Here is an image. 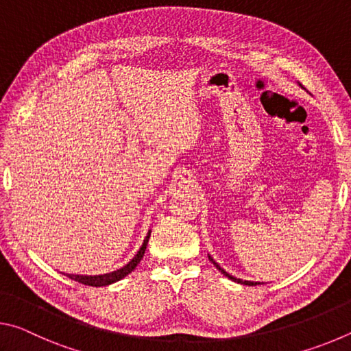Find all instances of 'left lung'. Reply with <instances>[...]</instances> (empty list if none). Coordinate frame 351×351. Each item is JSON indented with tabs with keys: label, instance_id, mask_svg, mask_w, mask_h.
<instances>
[{
	"label": "left lung",
	"instance_id": "1",
	"mask_svg": "<svg viewBox=\"0 0 351 351\" xmlns=\"http://www.w3.org/2000/svg\"><path fill=\"white\" fill-rule=\"evenodd\" d=\"M209 260L212 261V263H213V266H215V268L219 271V272H221V274H224L226 277H228V278H230V280H234V282H237V283H243V285H249V287H255V285H260L258 282H249V280H241V278H237V277H234V276H230V274H228V272H226L223 268H221V266H219L218 263H217V261L215 260H213L212 257H210V255H209Z\"/></svg>",
	"mask_w": 351,
	"mask_h": 351
}]
</instances>
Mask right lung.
Returning <instances> with one entry per match:
<instances>
[{"label":"right lung","mask_w":351,"mask_h":351,"mask_svg":"<svg viewBox=\"0 0 351 351\" xmlns=\"http://www.w3.org/2000/svg\"><path fill=\"white\" fill-rule=\"evenodd\" d=\"M148 239H150V232H148V235L145 237L144 243H142L141 249L138 251V254L134 255L133 260L128 261V263L121 269L112 271V272H110V274H104V276H74V274H68V277L71 278V280H75L79 283L88 285V287H106V285H111V283H114L117 280H121V278L128 276L130 272H132L136 268V266L139 265V261L142 260V257H144V254H145Z\"/></svg>","instance_id":"obj_1"}]
</instances>
